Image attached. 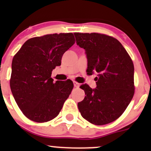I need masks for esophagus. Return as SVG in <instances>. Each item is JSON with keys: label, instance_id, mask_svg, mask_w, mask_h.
<instances>
[{"label": "esophagus", "instance_id": "obj_1", "mask_svg": "<svg viewBox=\"0 0 151 151\" xmlns=\"http://www.w3.org/2000/svg\"><path fill=\"white\" fill-rule=\"evenodd\" d=\"M73 83H74V87L78 88V87H79V86H80V84H79V83L76 82V81H74Z\"/></svg>", "mask_w": 151, "mask_h": 151}]
</instances>
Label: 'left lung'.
<instances>
[{
	"label": "left lung",
	"instance_id": "1",
	"mask_svg": "<svg viewBox=\"0 0 151 151\" xmlns=\"http://www.w3.org/2000/svg\"><path fill=\"white\" fill-rule=\"evenodd\" d=\"M77 45L85 50L87 74H97L96 87L80 86L85 92L78 103L81 116L95 125L116 120L134 94V67L125 48L116 38L99 33H74Z\"/></svg>",
	"mask_w": 151,
	"mask_h": 151
}]
</instances>
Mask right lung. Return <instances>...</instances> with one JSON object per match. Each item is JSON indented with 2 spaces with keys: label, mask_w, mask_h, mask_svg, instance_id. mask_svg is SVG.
I'll return each mask as SVG.
<instances>
[{
  "label": "right lung",
  "mask_w": 151,
  "mask_h": 151,
  "mask_svg": "<svg viewBox=\"0 0 151 151\" xmlns=\"http://www.w3.org/2000/svg\"><path fill=\"white\" fill-rule=\"evenodd\" d=\"M74 42L72 33L33 37L13 58L10 89L18 107L30 120L42 123L53 119L70 96L73 82L68 79L54 83L51 74Z\"/></svg>",
  "instance_id": "add662e5"
}]
</instances>
